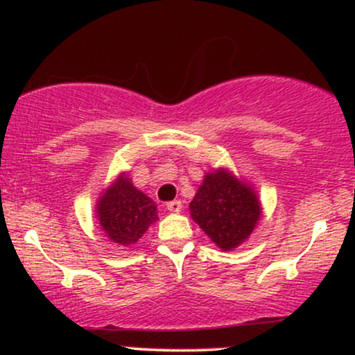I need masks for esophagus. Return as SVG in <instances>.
<instances>
[{
    "mask_svg": "<svg viewBox=\"0 0 355 355\" xmlns=\"http://www.w3.org/2000/svg\"><path fill=\"white\" fill-rule=\"evenodd\" d=\"M166 209H168L170 211H173V214H178V211L182 210V202L180 200L168 202V203H166Z\"/></svg>",
    "mask_w": 355,
    "mask_h": 355,
    "instance_id": "1",
    "label": "esophagus"
}]
</instances>
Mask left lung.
Instances as JSON below:
<instances>
[{
    "label": "left lung",
    "instance_id": "obj_1",
    "mask_svg": "<svg viewBox=\"0 0 355 355\" xmlns=\"http://www.w3.org/2000/svg\"><path fill=\"white\" fill-rule=\"evenodd\" d=\"M190 215L222 250H232L250 237L262 209L254 189L229 170L207 173L190 202Z\"/></svg>",
    "mask_w": 355,
    "mask_h": 355
}]
</instances>
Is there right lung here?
I'll use <instances>...</instances> for the list:
<instances>
[{"label":"right lung","instance_id":"obj_1","mask_svg":"<svg viewBox=\"0 0 355 355\" xmlns=\"http://www.w3.org/2000/svg\"><path fill=\"white\" fill-rule=\"evenodd\" d=\"M96 217L113 243L130 247L157 222L158 211L152 198L133 187L128 175L121 173L100 197Z\"/></svg>","mask_w":355,"mask_h":355}]
</instances>
